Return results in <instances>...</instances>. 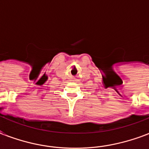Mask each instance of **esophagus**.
I'll return each instance as SVG.
<instances>
[{"label":"esophagus","mask_w":149,"mask_h":149,"mask_svg":"<svg viewBox=\"0 0 149 149\" xmlns=\"http://www.w3.org/2000/svg\"><path fill=\"white\" fill-rule=\"evenodd\" d=\"M77 78H72V81H77Z\"/></svg>","instance_id":"esophagus-1"}]
</instances>
